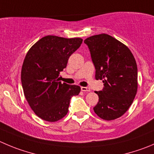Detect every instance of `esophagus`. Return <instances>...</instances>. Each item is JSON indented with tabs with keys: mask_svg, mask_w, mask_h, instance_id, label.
Wrapping results in <instances>:
<instances>
[{
	"mask_svg": "<svg viewBox=\"0 0 154 154\" xmlns=\"http://www.w3.org/2000/svg\"><path fill=\"white\" fill-rule=\"evenodd\" d=\"M81 90L82 91H90L91 89L88 87H81Z\"/></svg>",
	"mask_w": 154,
	"mask_h": 154,
	"instance_id": "esophagus-1",
	"label": "esophagus"
}]
</instances>
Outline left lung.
<instances>
[{
	"label": "left lung",
	"instance_id": "1",
	"mask_svg": "<svg viewBox=\"0 0 154 154\" xmlns=\"http://www.w3.org/2000/svg\"><path fill=\"white\" fill-rule=\"evenodd\" d=\"M84 42L95 67V78L103 80L104 86L95 91L99 101L94 111L103 119H116L128 110L137 93L135 59L125 45L109 35L91 36Z\"/></svg>",
	"mask_w": 154,
	"mask_h": 154
}]
</instances>
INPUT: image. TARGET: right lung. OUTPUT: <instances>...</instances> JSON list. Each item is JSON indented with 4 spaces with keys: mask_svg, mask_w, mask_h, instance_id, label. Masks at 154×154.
<instances>
[{
    "mask_svg": "<svg viewBox=\"0 0 154 154\" xmlns=\"http://www.w3.org/2000/svg\"><path fill=\"white\" fill-rule=\"evenodd\" d=\"M82 43L79 38L47 35L26 54L21 72L23 92L32 110L45 121L56 122L63 118L72 97L81 91L78 85L62 84L59 76Z\"/></svg>",
    "mask_w": 154,
    "mask_h": 154,
    "instance_id": "add662e5",
    "label": "right lung"
}]
</instances>
